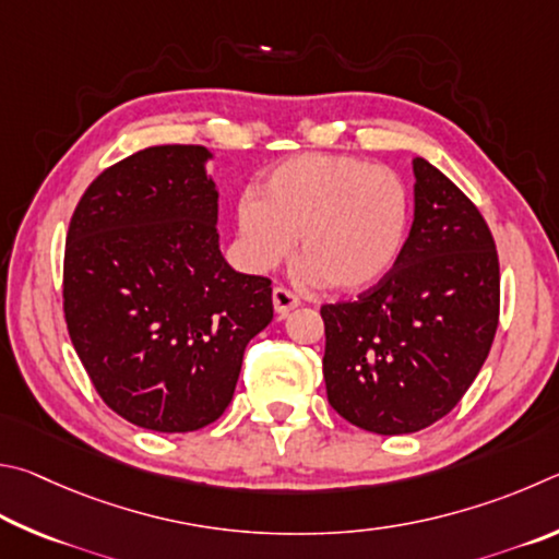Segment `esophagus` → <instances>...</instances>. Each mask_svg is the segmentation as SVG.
Returning <instances> with one entry per match:
<instances>
[{"label":"esophagus","mask_w":559,"mask_h":559,"mask_svg":"<svg viewBox=\"0 0 559 559\" xmlns=\"http://www.w3.org/2000/svg\"><path fill=\"white\" fill-rule=\"evenodd\" d=\"M272 305H274V311H277L280 317H287L292 309L299 307V297L295 295V292H289L285 287H274L272 289Z\"/></svg>","instance_id":"1"}]
</instances>
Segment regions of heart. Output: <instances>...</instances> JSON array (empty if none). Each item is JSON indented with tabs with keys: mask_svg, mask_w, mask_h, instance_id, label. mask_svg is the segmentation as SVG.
Instances as JSON below:
<instances>
[{
	"mask_svg": "<svg viewBox=\"0 0 559 559\" xmlns=\"http://www.w3.org/2000/svg\"><path fill=\"white\" fill-rule=\"evenodd\" d=\"M409 191L388 166L358 156L301 154L242 193L238 233L252 267L270 270L299 245L305 277L336 292L378 285L403 254Z\"/></svg>",
	"mask_w": 559,
	"mask_h": 559,
	"instance_id": "obj_1",
	"label": "heart"
}]
</instances>
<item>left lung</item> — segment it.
<instances>
[{"label":"left lung","instance_id":"8db88e82","mask_svg":"<svg viewBox=\"0 0 559 559\" xmlns=\"http://www.w3.org/2000/svg\"><path fill=\"white\" fill-rule=\"evenodd\" d=\"M403 254L354 301L321 307L331 407L366 432L413 435L464 397L491 350L501 301L493 235L423 156Z\"/></svg>","mask_w":559,"mask_h":559}]
</instances>
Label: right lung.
Here are the masks:
<instances>
[{
  "label": "right lung",
  "mask_w": 559,
  "mask_h": 559,
  "mask_svg": "<svg viewBox=\"0 0 559 559\" xmlns=\"http://www.w3.org/2000/svg\"><path fill=\"white\" fill-rule=\"evenodd\" d=\"M199 144L105 169L66 238L68 334L105 405L154 432H193L230 405L245 346L272 321L267 277L218 245V189Z\"/></svg>",
  "instance_id": "obj_1"
}]
</instances>
